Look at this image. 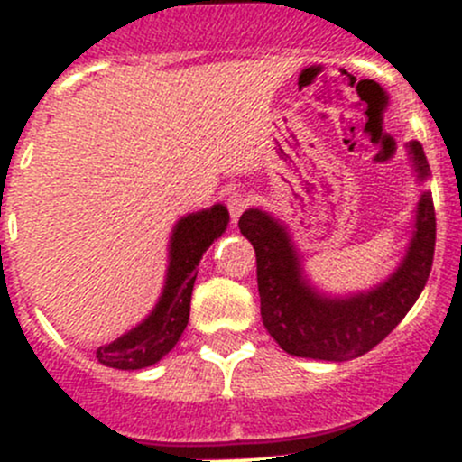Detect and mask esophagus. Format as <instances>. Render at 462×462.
Listing matches in <instances>:
<instances>
[{"label": "esophagus", "mask_w": 462, "mask_h": 462, "mask_svg": "<svg viewBox=\"0 0 462 462\" xmlns=\"http://www.w3.org/2000/svg\"><path fill=\"white\" fill-rule=\"evenodd\" d=\"M253 205V199L245 192H235L227 197V212H230V218L236 223V218L245 212V209Z\"/></svg>", "instance_id": "esophagus-1"}]
</instances>
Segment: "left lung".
<instances>
[{"mask_svg":"<svg viewBox=\"0 0 462 462\" xmlns=\"http://www.w3.org/2000/svg\"><path fill=\"white\" fill-rule=\"evenodd\" d=\"M409 147L418 176H430L422 144L413 141ZM239 230L257 253L261 319L268 333L291 356L328 362L365 356L402 321L430 279L436 248L433 199L422 192L411 248L389 282L351 300H328L301 279L291 239L273 217L248 209Z\"/></svg>","mask_w":462,"mask_h":462,"instance_id":"1","label":"left lung"}]
</instances>
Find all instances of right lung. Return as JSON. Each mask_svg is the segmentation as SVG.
<instances>
[{"label":"right lung","mask_w":462,"mask_h":462,"mask_svg":"<svg viewBox=\"0 0 462 462\" xmlns=\"http://www.w3.org/2000/svg\"><path fill=\"white\" fill-rule=\"evenodd\" d=\"M227 218L230 214L223 205H214L203 212L180 218L171 235L170 273L161 301L141 326L116 342L97 348L96 357L100 365L123 371L144 369L156 365L165 353L174 348L189 319V301L197 282L199 261L212 241L223 235Z\"/></svg>","instance_id":"add662e5"}]
</instances>
